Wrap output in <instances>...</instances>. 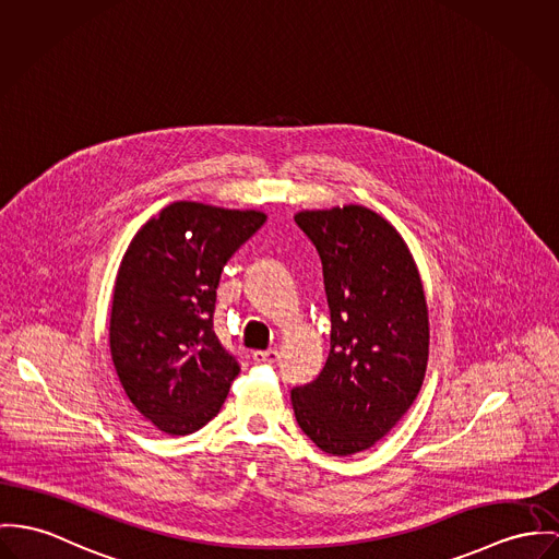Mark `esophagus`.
I'll list each match as a JSON object with an SVG mask.
<instances>
[{"label": "esophagus", "mask_w": 559, "mask_h": 559, "mask_svg": "<svg viewBox=\"0 0 559 559\" xmlns=\"http://www.w3.org/2000/svg\"><path fill=\"white\" fill-rule=\"evenodd\" d=\"M281 357V353L276 348H267V350H255L253 353V361L258 364H276Z\"/></svg>", "instance_id": "esophagus-1"}]
</instances>
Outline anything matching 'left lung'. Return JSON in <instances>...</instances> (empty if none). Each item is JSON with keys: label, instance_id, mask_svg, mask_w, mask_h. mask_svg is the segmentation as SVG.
I'll use <instances>...</instances> for the list:
<instances>
[{"label": "left lung", "instance_id": "obj_1", "mask_svg": "<svg viewBox=\"0 0 559 559\" xmlns=\"http://www.w3.org/2000/svg\"><path fill=\"white\" fill-rule=\"evenodd\" d=\"M332 317L321 374L292 389L301 431L325 453L370 449L415 402L428 366V306L402 236L364 206L304 211Z\"/></svg>", "mask_w": 559, "mask_h": 559}]
</instances>
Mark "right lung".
<instances>
[{"instance_id":"right-lung-1","label":"right lung","mask_w":559,"mask_h":559,"mask_svg":"<svg viewBox=\"0 0 559 559\" xmlns=\"http://www.w3.org/2000/svg\"><path fill=\"white\" fill-rule=\"evenodd\" d=\"M263 223L258 211L174 202L142 225L121 261L112 361L138 413L170 436L204 428L240 372L216 338V287L225 263Z\"/></svg>"}]
</instances>
